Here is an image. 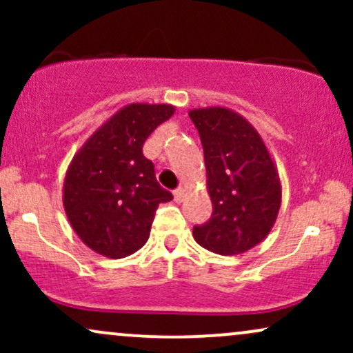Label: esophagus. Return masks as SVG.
<instances>
[{"mask_svg": "<svg viewBox=\"0 0 353 353\" xmlns=\"http://www.w3.org/2000/svg\"><path fill=\"white\" fill-rule=\"evenodd\" d=\"M184 197H185V190L184 189L179 188V189L174 190V201H176L177 204H181V202L184 201Z\"/></svg>", "mask_w": 353, "mask_h": 353, "instance_id": "esophagus-1", "label": "esophagus"}]
</instances>
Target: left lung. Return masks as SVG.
Masks as SVG:
<instances>
[{
	"instance_id": "1",
	"label": "left lung",
	"mask_w": 353,
	"mask_h": 353,
	"mask_svg": "<svg viewBox=\"0 0 353 353\" xmlns=\"http://www.w3.org/2000/svg\"><path fill=\"white\" fill-rule=\"evenodd\" d=\"M204 148L212 216L194 239L219 255H237L262 242L277 221L282 184L257 129L229 108L190 109Z\"/></svg>"
}]
</instances>
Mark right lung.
<instances>
[{"label": "right lung", "mask_w": 353, "mask_h": 353, "mask_svg": "<svg viewBox=\"0 0 353 353\" xmlns=\"http://www.w3.org/2000/svg\"><path fill=\"white\" fill-rule=\"evenodd\" d=\"M172 104L132 103L88 137L68 165L63 205L71 228L89 249L123 259L149 239L154 212L172 194L156 179L144 141L174 114Z\"/></svg>", "instance_id": "right-lung-1"}]
</instances>
